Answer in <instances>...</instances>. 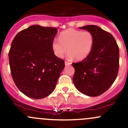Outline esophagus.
<instances>
[{
    "label": "esophagus",
    "instance_id": "1",
    "mask_svg": "<svg viewBox=\"0 0 128 128\" xmlns=\"http://www.w3.org/2000/svg\"><path fill=\"white\" fill-rule=\"evenodd\" d=\"M70 64H71V63H70V62H68V61H65V65H66V66L70 65Z\"/></svg>",
    "mask_w": 128,
    "mask_h": 128
}]
</instances>
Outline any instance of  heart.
Here are the masks:
<instances>
[{"label":"heart","instance_id":"1","mask_svg":"<svg viewBox=\"0 0 128 128\" xmlns=\"http://www.w3.org/2000/svg\"><path fill=\"white\" fill-rule=\"evenodd\" d=\"M94 44V36L91 32L69 28L60 33L59 40L54 39L52 41L51 47L58 58H62L68 48V58H75L80 60L88 57Z\"/></svg>","mask_w":128,"mask_h":128}]
</instances>
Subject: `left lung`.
Masks as SVG:
<instances>
[{
    "mask_svg": "<svg viewBox=\"0 0 128 128\" xmlns=\"http://www.w3.org/2000/svg\"><path fill=\"white\" fill-rule=\"evenodd\" d=\"M80 28L92 33L94 44L87 58L72 64L75 69L73 82L77 90L84 95L99 96L112 86L118 76L119 47L111 33L97 26Z\"/></svg>",
    "mask_w": 128,
    "mask_h": 128,
    "instance_id": "8db88e82",
    "label": "left lung"
}]
</instances>
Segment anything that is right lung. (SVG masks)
I'll return each mask as SVG.
<instances>
[{
    "mask_svg": "<svg viewBox=\"0 0 128 128\" xmlns=\"http://www.w3.org/2000/svg\"><path fill=\"white\" fill-rule=\"evenodd\" d=\"M58 33L53 27L32 25L14 38L8 52L12 77L18 88L34 99L46 97L54 90L65 66L52 51Z\"/></svg>",
    "mask_w": 128,
    "mask_h": 128,
    "instance_id": "add662e5",
    "label": "right lung"
}]
</instances>
